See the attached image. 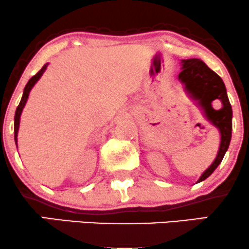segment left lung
Here are the masks:
<instances>
[{"instance_id":"1","label":"left lung","mask_w":249,"mask_h":249,"mask_svg":"<svg viewBox=\"0 0 249 249\" xmlns=\"http://www.w3.org/2000/svg\"><path fill=\"white\" fill-rule=\"evenodd\" d=\"M180 65H181V72L178 76L179 82L182 84L188 97L196 102V104L202 111L205 118L213 126L218 128L220 133L218 154L210 167L200 176L196 181L200 182L207 179L215 171V168L224 159L225 153L227 152L232 138V107L222 79L201 59H181ZM216 99L222 102V107L219 110H215L212 105Z\"/></svg>"}]
</instances>
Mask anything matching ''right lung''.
<instances>
[{"instance_id":"obj_1","label":"right lung","mask_w":249,"mask_h":249,"mask_svg":"<svg viewBox=\"0 0 249 249\" xmlns=\"http://www.w3.org/2000/svg\"><path fill=\"white\" fill-rule=\"evenodd\" d=\"M48 65H49V63H47V64L43 65V68L41 70L38 71V72L36 73L35 76L31 77L29 79V82L27 83V85H25L24 88V91H23V96H22L21 98V102H19L18 107L16 108V112H15V119H14V134H15V142H16V146H17V134H18V127H19V121H21V115H22V111H23V108L25 107V104H27V101L28 98H29V93L31 91V89L34 88V85L36 84L37 82H38V79L41 78L43 73H44V71L47 70Z\"/></svg>"}]
</instances>
